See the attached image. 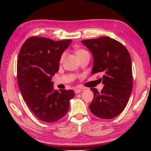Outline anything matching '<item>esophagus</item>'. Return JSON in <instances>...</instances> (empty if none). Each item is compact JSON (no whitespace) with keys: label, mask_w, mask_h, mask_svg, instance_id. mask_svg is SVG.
I'll return each instance as SVG.
<instances>
[{"label":"esophagus","mask_w":151,"mask_h":151,"mask_svg":"<svg viewBox=\"0 0 151 151\" xmlns=\"http://www.w3.org/2000/svg\"><path fill=\"white\" fill-rule=\"evenodd\" d=\"M84 89V88H81V87H78V88H76L75 89V93L76 94H78L80 92H81L82 91H83Z\"/></svg>","instance_id":"obj_1"}]
</instances>
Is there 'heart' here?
Segmentation results:
<instances>
[{
	"label": "heart",
	"mask_w": 151,
	"mask_h": 151,
	"mask_svg": "<svg viewBox=\"0 0 151 151\" xmlns=\"http://www.w3.org/2000/svg\"><path fill=\"white\" fill-rule=\"evenodd\" d=\"M86 52H87V51H86L84 49H79L78 50H76V56H77V55H79V54H83V53ZM65 53L62 54V55L61 56V58H60V62H62L63 60L64 59V57H65Z\"/></svg>",
	"instance_id": "b5f03b06"
}]
</instances>
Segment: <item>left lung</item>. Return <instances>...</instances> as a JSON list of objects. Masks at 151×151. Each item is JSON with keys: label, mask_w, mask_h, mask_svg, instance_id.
<instances>
[{"label": "left lung", "mask_w": 151, "mask_h": 151, "mask_svg": "<svg viewBox=\"0 0 151 151\" xmlns=\"http://www.w3.org/2000/svg\"><path fill=\"white\" fill-rule=\"evenodd\" d=\"M93 58L91 73H102L101 92L92 88L94 97L89 106L92 114L109 119L119 115L126 107L133 86L132 62L123 44L109 37L82 40Z\"/></svg>", "instance_id": "8db88e82"}]
</instances>
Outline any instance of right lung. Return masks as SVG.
Listing matches in <instances>:
<instances>
[{
  "instance_id": "obj_1",
  "label": "right lung",
  "mask_w": 151,
  "mask_h": 151,
  "mask_svg": "<svg viewBox=\"0 0 151 151\" xmlns=\"http://www.w3.org/2000/svg\"><path fill=\"white\" fill-rule=\"evenodd\" d=\"M71 41L33 36L27 40L19 51L17 65L19 89L30 111L45 123L62 119L75 95L72 89L54 90L51 81L59 69L61 56Z\"/></svg>"
}]
</instances>
